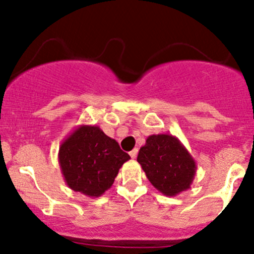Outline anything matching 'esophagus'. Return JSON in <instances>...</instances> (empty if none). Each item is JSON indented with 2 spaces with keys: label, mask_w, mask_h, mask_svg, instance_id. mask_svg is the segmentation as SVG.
<instances>
[{
  "label": "esophagus",
  "mask_w": 254,
  "mask_h": 254,
  "mask_svg": "<svg viewBox=\"0 0 254 254\" xmlns=\"http://www.w3.org/2000/svg\"><path fill=\"white\" fill-rule=\"evenodd\" d=\"M137 153H138V149H137V148H135V149H132V150L130 151V156L132 157V159H136Z\"/></svg>",
  "instance_id": "obj_1"
}]
</instances>
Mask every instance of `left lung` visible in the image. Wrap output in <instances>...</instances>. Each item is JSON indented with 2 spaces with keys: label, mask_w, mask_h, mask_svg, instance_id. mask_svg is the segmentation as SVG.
<instances>
[{
  "label": "left lung",
  "mask_w": 254,
  "mask_h": 254,
  "mask_svg": "<svg viewBox=\"0 0 254 254\" xmlns=\"http://www.w3.org/2000/svg\"><path fill=\"white\" fill-rule=\"evenodd\" d=\"M137 161L151 185L167 197L189 190L196 176L193 157L176 136L167 133L148 137Z\"/></svg>",
  "instance_id": "1"
}]
</instances>
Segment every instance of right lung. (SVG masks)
Here are the masks:
<instances>
[{
	"label": "right lung",
	"instance_id": "right-lung-1",
	"mask_svg": "<svg viewBox=\"0 0 254 254\" xmlns=\"http://www.w3.org/2000/svg\"><path fill=\"white\" fill-rule=\"evenodd\" d=\"M130 155L97 125H80L60 145L58 162L66 185L97 198L112 186Z\"/></svg>",
	"mask_w": 254,
	"mask_h": 254
}]
</instances>
